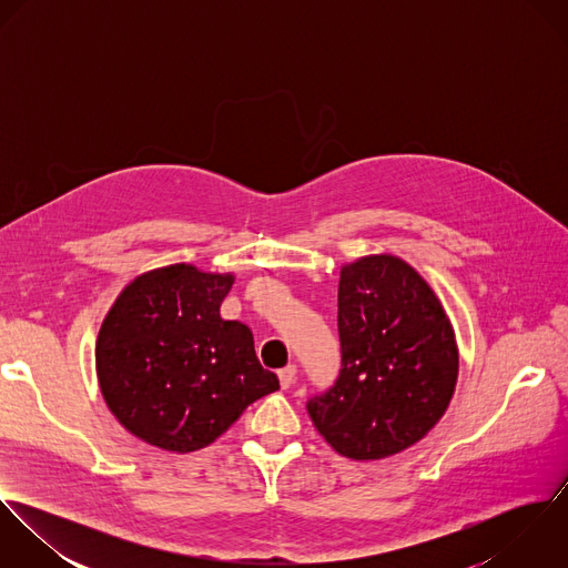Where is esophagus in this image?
<instances>
[{
  "label": "esophagus",
  "instance_id": "34e87169",
  "mask_svg": "<svg viewBox=\"0 0 568 568\" xmlns=\"http://www.w3.org/2000/svg\"><path fill=\"white\" fill-rule=\"evenodd\" d=\"M295 378H297V367L295 365H286V367L280 369V385H282V389H288L295 383Z\"/></svg>",
  "mask_w": 568,
  "mask_h": 568
}]
</instances>
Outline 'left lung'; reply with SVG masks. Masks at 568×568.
Masks as SVG:
<instances>
[{"label":"left lung","mask_w":568,"mask_h":568,"mask_svg":"<svg viewBox=\"0 0 568 568\" xmlns=\"http://www.w3.org/2000/svg\"><path fill=\"white\" fill-rule=\"evenodd\" d=\"M341 369L306 408L343 457L385 459L419 442L455 392L459 356L439 300L400 257L341 268Z\"/></svg>","instance_id":"8db88e82"}]
</instances>
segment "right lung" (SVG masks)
Segmentation results:
<instances>
[{"label":"right lung","mask_w":568,"mask_h":568,"mask_svg":"<svg viewBox=\"0 0 568 568\" xmlns=\"http://www.w3.org/2000/svg\"><path fill=\"white\" fill-rule=\"evenodd\" d=\"M234 275L172 264L133 280L102 322L95 367L120 424L163 450L192 453L221 437L257 398L280 389L253 334L221 320Z\"/></svg>","instance_id":"obj_1"}]
</instances>
